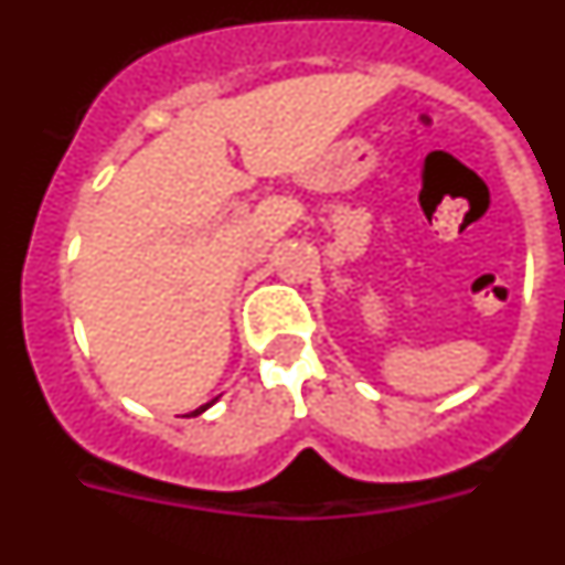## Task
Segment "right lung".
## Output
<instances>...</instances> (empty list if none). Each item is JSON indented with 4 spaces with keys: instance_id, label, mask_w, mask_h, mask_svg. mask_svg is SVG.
Returning a JSON list of instances; mask_svg holds the SVG:
<instances>
[{
    "instance_id": "add662e5",
    "label": "right lung",
    "mask_w": 565,
    "mask_h": 565,
    "mask_svg": "<svg viewBox=\"0 0 565 565\" xmlns=\"http://www.w3.org/2000/svg\"><path fill=\"white\" fill-rule=\"evenodd\" d=\"M206 407H209V404H203L201 411H194V413H192V416H198V413H203V411H206Z\"/></svg>"
}]
</instances>
